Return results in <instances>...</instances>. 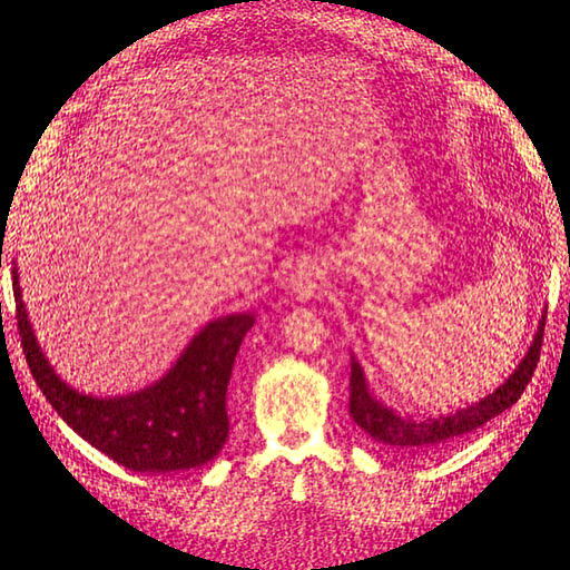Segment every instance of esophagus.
Segmentation results:
<instances>
[{
    "mask_svg": "<svg viewBox=\"0 0 570 570\" xmlns=\"http://www.w3.org/2000/svg\"><path fill=\"white\" fill-rule=\"evenodd\" d=\"M292 288H294L296 296H311L313 288H316V278H313L311 269H298V272L294 274Z\"/></svg>",
    "mask_w": 570,
    "mask_h": 570,
    "instance_id": "34e87169",
    "label": "esophagus"
}]
</instances>
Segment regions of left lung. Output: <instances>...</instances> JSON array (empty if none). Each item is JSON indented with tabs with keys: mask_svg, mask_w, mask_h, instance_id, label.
I'll use <instances>...</instances> for the list:
<instances>
[{
	"mask_svg": "<svg viewBox=\"0 0 570 570\" xmlns=\"http://www.w3.org/2000/svg\"><path fill=\"white\" fill-rule=\"evenodd\" d=\"M543 325H547V321L541 318L539 333L534 337V343H531L527 357L519 362L512 377L507 380L498 392H492L478 404H470L455 411L451 416L439 419L402 416L396 414V411L386 409L384 404L374 402L367 392L365 377H362V370L353 360V365H350V416H353L357 426L370 433L374 441L390 445L394 451H402L409 455L441 451V448L451 443L453 439H460V435L480 429L482 423H488L490 419L502 414L504 409L517 404V399L524 394L529 380L534 377L543 343Z\"/></svg>",
	"mask_w": 570,
	"mask_h": 570,
	"instance_id": "left-lung-1",
	"label": "left lung"
}]
</instances>
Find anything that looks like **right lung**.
Instances as JSON below:
<instances>
[{"label": "right lung", "mask_w": 570, "mask_h": 570, "mask_svg": "<svg viewBox=\"0 0 570 570\" xmlns=\"http://www.w3.org/2000/svg\"><path fill=\"white\" fill-rule=\"evenodd\" d=\"M17 328L36 384L58 416L107 458L135 472L200 468L223 451L229 421L225 409L242 337L254 316L213 321L193 337L176 367L149 390L119 399H92L68 390L41 355L23 308L14 272Z\"/></svg>", "instance_id": "1"}]
</instances>
